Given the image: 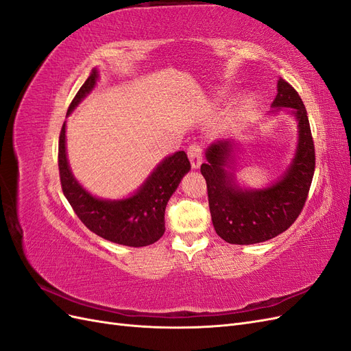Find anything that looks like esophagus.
I'll list each match as a JSON object with an SVG mask.
<instances>
[{
	"label": "esophagus",
	"instance_id": "obj_1",
	"mask_svg": "<svg viewBox=\"0 0 351 351\" xmlns=\"http://www.w3.org/2000/svg\"><path fill=\"white\" fill-rule=\"evenodd\" d=\"M187 155H189V159H190V164H192V167L196 169L200 167L202 164V147L196 143L190 145L189 149H187Z\"/></svg>",
	"mask_w": 351,
	"mask_h": 351
}]
</instances>
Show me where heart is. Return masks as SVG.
Returning <instances> with one entry per match:
<instances>
[{"label": "heart", "mask_w": 351, "mask_h": 351, "mask_svg": "<svg viewBox=\"0 0 351 351\" xmlns=\"http://www.w3.org/2000/svg\"><path fill=\"white\" fill-rule=\"evenodd\" d=\"M244 111H246V108H244V107H237L236 111H234L236 119H241V117L244 115Z\"/></svg>", "instance_id": "1"}]
</instances>
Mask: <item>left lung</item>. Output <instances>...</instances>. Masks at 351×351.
<instances>
[{"label":"left lung","instance_id":"1","mask_svg":"<svg viewBox=\"0 0 351 351\" xmlns=\"http://www.w3.org/2000/svg\"><path fill=\"white\" fill-rule=\"evenodd\" d=\"M271 112L290 108L299 141L284 174L263 189L240 187L234 176V139L210 143L200 173L206 180L209 210L217 234L231 244H254L277 237L300 215L315 173V146L309 119L299 93L280 77Z\"/></svg>","mask_w":351,"mask_h":351}]
</instances>
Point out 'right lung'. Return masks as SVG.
I'll use <instances>...</instances> for the list:
<instances>
[{
	"label": "right lung",
	"mask_w": 351,
	"mask_h": 351,
	"mask_svg": "<svg viewBox=\"0 0 351 351\" xmlns=\"http://www.w3.org/2000/svg\"><path fill=\"white\" fill-rule=\"evenodd\" d=\"M93 69L86 82L71 101L67 115L86 98L98 82ZM58 168L62 193L80 221L99 237L130 247H143L158 241L165 231V208L180 182L190 171L184 151L165 156L143 184L124 199L93 196L74 178L66 151V121L58 142Z\"/></svg>",
	"instance_id": "1"
}]
</instances>
